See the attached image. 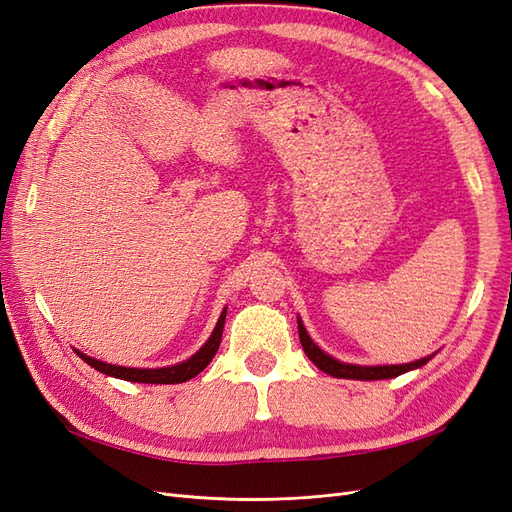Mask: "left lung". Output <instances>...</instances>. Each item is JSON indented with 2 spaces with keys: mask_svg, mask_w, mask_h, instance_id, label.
<instances>
[{
  "mask_svg": "<svg viewBox=\"0 0 512 512\" xmlns=\"http://www.w3.org/2000/svg\"><path fill=\"white\" fill-rule=\"evenodd\" d=\"M299 339H301V346L305 350V354L309 356V361H312L316 367H320L324 374L335 376V378H350V380H384V378H395L399 374H406L410 369L416 367H423L427 359L421 361H414V363H406V365H378V367H361V365H346V363H339L335 361L333 356L324 354L314 342L312 337L307 335V331L303 329V322L299 320Z\"/></svg>",
  "mask_w": 512,
  "mask_h": 512,
  "instance_id": "8db88e82",
  "label": "left lung"
}]
</instances>
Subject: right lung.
Masks as SVG:
<instances>
[{"label": "right lung", "instance_id": "right-lung-1", "mask_svg": "<svg viewBox=\"0 0 512 512\" xmlns=\"http://www.w3.org/2000/svg\"><path fill=\"white\" fill-rule=\"evenodd\" d=\"M224 320H226V309L222 312L218 324H215V329L209 337V342L200 348L194 356H190L188 361H183L179 365L173 367H160V369H134V367H119V365H111V363H102L91 359L87 354H81V359L91 365L94 369L102 371L106 376H113V378H121V380H128V382H145V384H179L185 380H192L194 376H198L200 371H203L211 359L215 356L220 348L222 342V331H224Z\"/></svg>", "mask_w": 512, "mask_h": 512}]
</instances>
